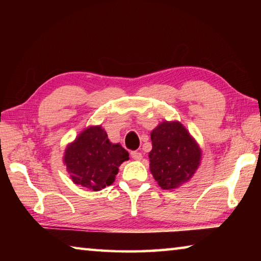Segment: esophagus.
I'll return each instance as SVG.
<instances>
[{
	"label": "esophagus",
	"mask_w": 261,
	"mask_h": 261,
	"mask_svg": "<svg viewBox=\"0 0 261 261\" xmlns=\"http://www.w3.org/2000/svg\"><path fill=\"white\" fill-rule=\"evenodd\" d=\"M131 156L134 160H141V158H143V154H141L140 152H137V151H134L131 152Z\"/></svg>",
	"instance_id": "obj_1"
}]
</instances>
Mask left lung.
<instances>
[{
    "instance_id": "8db88e82",
    "label": "left lung",
    "mask_w": 261,
    "mask_h": 261,
    "mask_svg": "<svg viewBox=\"0 0 261 261\" xmlns=\"http://www.w3.org/2000/svg\"><path fill=\"white\" fill-rule=\"evenodd\" d=\"M149 170L163 190L188 183L200 166L201 148L178 121H163L151 132Z\"/></svg>"
}]
</instances>
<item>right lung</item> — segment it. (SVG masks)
I'll return each mask as SVG.
<instances>
[{
	"label": "right lung",
	"mask_w": 261,
	"mask_h": 261,
	"mask_svg": "<svg viewBox=\"0 0 261 261\" xmlns=\"http://www.w3.org/2000/svg\"><path fill=\"white\" fill-rule=\"evenodd\" d=\"M129 160V153L120 143L113 144L101 125L87 126L72 143L67 145L63 163L72 182L100 191L112 185L118 167Z\"/></svg>",
	"instance_id": "obj_1"
}]
</instances>
